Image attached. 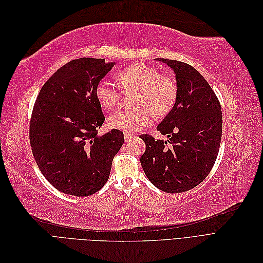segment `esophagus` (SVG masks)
Instances as JSON below:
<instances>
[{
    "label": "esophagus",
    "instance_id": "1",
    "mask_svg": "<svg viewBox=\"0 0 263 263\" xmlns=\"http://www.w3.org/2000/svg\"><path fill=\"white\" fill-rule=\"evenodd\" d=\"M133 136H134V135H133L132 133H125V134H124V138H125L126 141L130 140V139L133 138Z\"/></svg>",
    "mask_w": 263,
    "mask_h": 263
}]
</instances>
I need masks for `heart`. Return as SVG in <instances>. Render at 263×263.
Here are the masks:
<instances>
[{
	"label": "heart",
	"instance_id": "heart-1",
	"mask_svg": "<svg viewBox=\"0 0 263 263\" xmlns=\"http://www.w3.org/2000/svg\"><path fill=\"white\" fill-rule=\"evenodd\" d=\"M117 81L118 83L103 79L95 87L97 99L105 109H113L119 104L121 87H135L139 93L135 102L136 108L118 109L108 116L107 124L112 128L125 132L140 130L148 126L153 114L157 117L168 114L176 103L178 95L176 81L145 63H134L123 69L117 74Z\"/></svg>",
	"mask_w": 263,
	"mask_h": 263
}]
</instances>
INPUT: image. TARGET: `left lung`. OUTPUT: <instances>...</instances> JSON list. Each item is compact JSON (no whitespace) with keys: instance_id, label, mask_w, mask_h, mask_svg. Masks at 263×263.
<instances>
[{"instance_id":"1","label":"left lung","mask_w":263,"mask_h":263,"mask_svg":"<svg viewBox=\"0 0 263 263\" xmlns=\"http://www.w3.org/2000/svg\"><path fill=\"white\" fill-rule=\"evenodd\" d=\"M176 74L178 95L172 109L157 126L166 141L145 134L146 151L140 163L149 181L166 193H182L209 176L219 151L222 115L209 82L192 66L157 58Z\"/></svg>"}]
</instances>
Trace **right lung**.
<instances>
[{"label":"right lung","mask_w":263,"mask_h":263,"mask_svg":"<svg viewBox=\"0 0 263 263\" xmlns=\"http://www.w3.org/2000/svg\"><path fill=\"white\" fill-rule=\"evenodd\" d=\"M115 65L105 59L80 58L58 69L39 91L31 113V151L44 177L60 192L89 196L108 180L124 134L104 123L95 87Z\"/></svg>","instance_id":"obj_1"}]
</instances>
